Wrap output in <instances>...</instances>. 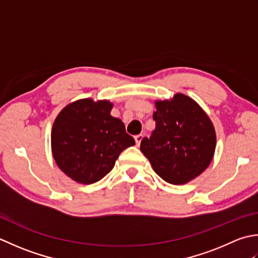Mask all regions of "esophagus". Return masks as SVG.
Returning <instances> with one entry per match:
<instances>
[{
	"instance_id": "34e87169",
	"label": "esophagus",
	"mask_w": 258,
	"mask_h": 258,
	"mask_svg": "<svg viewBox=\"0 0 258 258\" xmlns=\"http://www.w3.org/2000/svg\"><path fill=\"white\" fill-rule=\"evenodd\" d=\"M143 138H144L143 135H137V136L135 137V140H136L137 146L140 145V143H141V140H143Z\"/></svg>"
}]
</instances>
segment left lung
<instances>
[{"mask_svg": "<svg viewBox=\"0 0 258 258\" xmlns=\"http://www.w3.org/2000/svg\"><path fill=\"white\" fill-rule=\"evenodd\" d=\"M156 128L141 140L140 150L165 181L182 185L209 166L216 147L214 125L204 110L185 94L157 101Z\"/></svg>", "mask_w": 258, "mask_h": 258, "instance_id": "1", "label": "left lung"}]
</instances>
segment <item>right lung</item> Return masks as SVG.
Instances as JSON below:
<instances>
[{"mask_svg": "<svg viewBox=\"0 0 258 258\" xmlns=\"http://www.w3.org/2000/svg\"><path fill=\"white\" fill-rule=\"evenodd\" d=\"M112 103L91 99L70 103L57 115L51 135L53 158L67 176L93 183L111 171L119 155L134 146L124 123L110 115Z\"/></svg>", "mask_w": 258, "mask_h": 258, "instance_id": "add662e5", "label": "right lung"}]
</instances>
